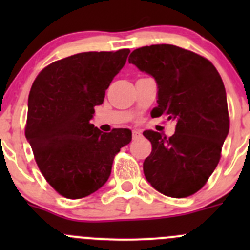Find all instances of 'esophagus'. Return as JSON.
<instances>
[{"instance_id": "34e87169", "label": "esophagus", "mask_w": 250, "mask_h": 250, "mask_svg": "<svg viewBox=\"0 0 250 250\" xmlns=\"http://www.w3.org/2000/svg\"><path fill=\"white\" fill-rule=\"evenodd\" d=\"M141 138V133L139 130H133V139H139Z\"/></svg>"}]
</instances>
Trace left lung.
Wrapping results in <instances>:
<instances>
[{
	"label": "left lung",
	"instance_id": "left-lung-1",
	"mask_svg": "<svg viewBox=\"0 0 250 250\" xmlns=\"http://www.w3.org/2000/svg\"><path fill=\"white\" fill-rule=\"evenodd\" d=\"M128 60L157 83L158 105L151 116L176 122L170 138L143 133L152 144L144 161L146 180L169 197L193 195L218 166L230 129L223 80L208 59L173 44L138 48Z\"/></svg>",
	"mask_w": 250,
	"mask_h": 250
}]
</instances>
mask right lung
<instances>
[{"label":"right lung","instance_id":"obj_1","mask_svg":"<svg viewBox=\"0 0 250 250\" xmlns=\"http://www.w3.org/2000/svg\"><path fill=\"white\" fill-rule=\"evenodd\" d=\"M129 52L78 53L48 65L32 84L25 137L48 184L64 197L99 190L115 155L132 140L127 128L103 133L90 123Z\"/></svg>","mask_w":250,"mask_h":250}]
</instances>
